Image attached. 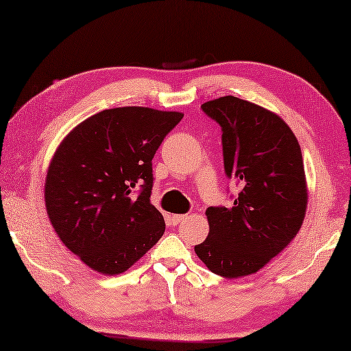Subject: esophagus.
<instances>
[{
	"mask_svg": "<svg viewBox=\"0 0 351 351\" xmlns=\"http://www.w3.org/2000/svg\"><path fill=\"white\" fill-rule=\"evenodd\" d=\"M188 219V215H174L172 216V222L174 223H182L183 221Z\"/></svg>",
	"mask_w": 351,
	"mask_h": 351,
	"instance_id": "obj_1",
	"label": "esophagus"
}]
</instances>
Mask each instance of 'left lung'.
Segmentation results:
<instances>
[{"instance_id": "left-lung-1", "label": "left lung", "mask_w": 351, "mask_h": 351, "mask_svg": "<svg viewBox=\"0 0 351 351\" xmlns=\"http://www.w3.org/2000/svg\"><path fill=\"white\" fill-rule=\"evenodd\" d=\"M200 108L221 125L223 169L239 193L228 208H206L210 233L194 250L213 274L239 278L266 266L302 227V149L283 119L249 101L223 96Z\"/></svg>"}]
</instances>
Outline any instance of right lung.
Instances as JSON below:
<instances>
[{"mask_svg": "<svg viewBox=\"0 0 351 351\" xmlns=\"http://www.w3.org/2000/svg\"><path fill=\"white\" fill-rule=\"evenodd\" d=\"M179 112L119 107L93 114L57 149L45 185L49 221L88 267L118 275L163 237L151 204L152 158Z\"/></svg>", "mask_w": 351, "mask_h": 351, "instance_id": "right-lung-1", "label": "right lung"}]
</instances>
